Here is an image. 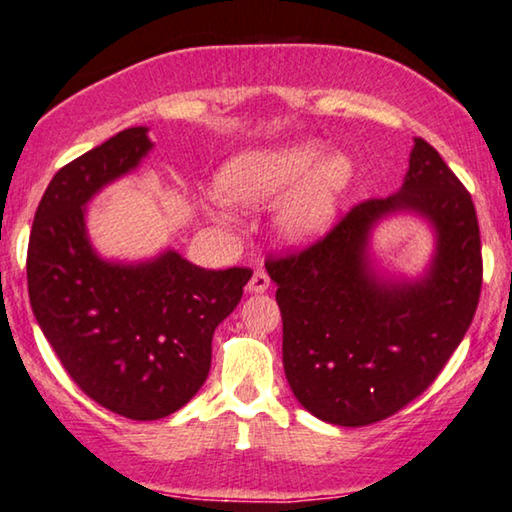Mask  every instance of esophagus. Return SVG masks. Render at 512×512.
Wrapping results in <instances>:
<instances>
[{
	"instance_id": "esophagus-1",
	"label": "esophagus",
	"mask_w": 512,
	"mask_h": 512,
	"mask_svg": "<svg viewBox=\"0 0 512 512\" xmlns=\"http://www.w3.org/2000/svg\"><path fill=\"white\" fill-rule=\"evenodd\" d=\"M269 285H271V280H269V276H266V271L257 269L253 273V278H250V283L246 285V292L248 294H262V292L269 290Z\"/></svg>"
}]
</instances>
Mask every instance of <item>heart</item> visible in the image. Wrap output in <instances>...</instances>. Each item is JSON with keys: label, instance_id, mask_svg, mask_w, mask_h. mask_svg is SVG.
I'll use <instances>...</instances> for the list:
<instances>
[{"label": "heart", "instance_id": "1", "mask_svg": "<svg viewBox=\"0 0 512 512\" xmlns=\"http://www.w3.org/2000/svg\"><path fill=\"white\" fill-rule=\"evenodd\" d=\"M352 167L343 155H322L318 141L243 150L218 176L222 197L241 206L276 208L278 232L292 243L318 241L336 218L338 201L348 190ZM206 211L220 222L234 215L220 201H208Z\"/></svg>", "mask_w": 512, "mask_h": 512}]
</instances>
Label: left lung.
I'll use <instances>...</instances> for the list:
<instances>
[{
  "instance_id": "obj_1",
  "label": "left lung",
  "mask_w": 512,
  "mask_h": 512,
  "mask_svg": "<svg viewBox=\"0 0 512 512\" xmlns=\"http://www.w3.org/2000/svg\"><path fill=\"white\" fill-rule=\"evenodd\" d=\"M399 212L435 232L417 279L383 277L370 236ZM283 315V366L308 413L338 427L385 420L427 390L469 329L480 299V229L471 194L415 139L399 192L357 204L325 239L269 259Z\"/></svg>"
}]
</instances>
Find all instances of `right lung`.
Masks as SVG:
<instances>
[{"label":"right lung","instance_id":"1","mask_svg":"<svg viewBox=\"0 0 512 512\" xmlns=\"http://www.w3.org/2000/svg\"><path fill=\"white\" fill-rule=\"evenodd\" d=\"M150 150L148 127H129L62 167L27 248L30 304L50 348L90 399L129 420H160L199 392L213 331L253 276L201 269L171 248L141 262L97 253L85 208Z\"/></svg>","mask_w":512,"mask_h":512}]
</instances>
